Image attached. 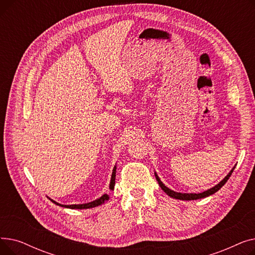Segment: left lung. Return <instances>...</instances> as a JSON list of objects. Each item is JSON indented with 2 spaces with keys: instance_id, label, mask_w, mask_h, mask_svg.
Segmentation results:
<instances>
[{
  "instance_id": "left-lung-1",
  "label": "left lung",
  "mask_w": 255,
  "mask_h": 255,
  "mask_svg": "<svg viewBox=\"0 0 255 255\" xmlns=\"http://www.w3.org/2000/svg\"><path fill=\"white\" fill-rule=\"evenodd\" d=\"M235 167H236V165H235V166L232 168V170L229 172V175H227L220 183H218L216 186L212 187V188H210V189H208V190H206V191H204V192H202V193H181V192H176V191H173V190L169 189L168 187H166V186L161 182V180L159 179V177H158L156 171H155V177H156V180L158 181L159 186L161 187V189H162L168 196H170V197H172V198H176V199H182V200H194V199H199V198H204V197L210 196V195L214 194L215 192H217V191L221 188V187L227 182V180L230 179V177L232 176V173H233Z\"/></svg>"
}]
</instances>
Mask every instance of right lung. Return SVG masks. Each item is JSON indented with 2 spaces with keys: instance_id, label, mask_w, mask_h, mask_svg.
Masks as SVG:
<instances>
[{
  "instance_id": "obj_1",
  "label": "right lung",
  "mask_w": 255,
  "mask_h": 255,
  "mask_svg": "<svg viewBox=\"0 0 255 255\" xmlns=\"http://www.w3.org/2000/svg\"><path fill=\"white\" fill-rule=\"evenodd\" d=\"M116 170H117V166L115 165L114 169H113V173H112V178H111V183H110V189L111 190H114L115 188V183H116ZM50 199V198H49ZM110 199V196L107 194H103L101 197L93 200V202L91 203H87V204H79V205H61L57 202H55L53 199H50L51 202L53 204H56L60 207H63V208H68V209H90V208H95V207H98L102 204H104V202H106V200Z\"/></svg>"
}]
</instances>
